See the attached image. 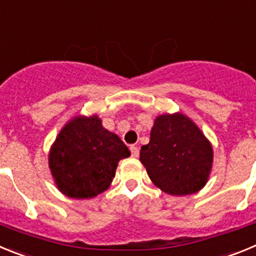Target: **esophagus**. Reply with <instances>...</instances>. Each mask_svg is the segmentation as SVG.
Wrapping results in <instances>:
<instances>
[{"label": "esophagus", "instance_id": "34e87169", "mask_svg": "<svg viewBox=\"0 0 256 256\" xmlns=\"http://www.w3.org/2000/svg\"><path fill=\"white\" fill-rule=\"evenodd\" d=\"M130 150H131V156H132L134 158H138V156H139V148H138L136 145H131Z\"/></svg>", "mask_w": 256, "mask_h": 256}]
</instances>
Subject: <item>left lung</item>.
I'll list each match as a JSON object with an SVG mask.
<instances>
[{
  "mask_svg": "<svg viewBox=\"0 0 256 256\" xmlns=\"http://www.w3.org/2000/svg\"><path fill=\"white\" fill-rule=\"evenodd\" d=\"M140 162L152 182L166 194H195L208 182L213 148L196 124L181 112L154 120L150 140L140 149Z\"/></svg>",
  "mask_w": 256,
  "mask_h": 256,
  "instance_id": "1",
  "label": "left lung"
}]
</instances>
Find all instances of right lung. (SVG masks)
Here are the masks:
<instances>
[{
	"instance_id": "right-lung-1",
	"label": "right lung",
	"mask_w": 256,
	"mask_h": 256,
	"mask_svg": "<svg viewBox=\"0 0 256 256\" xmlns=\"http://www.w3.org/2000/svg\"><path fill=\"white\" fill-rule=\"evenodd\" d=\"M130 150L96 114L78 116L61 128L48 154L56 188L74 199H92L107 190L117 164Z\"/></svg>"
}]
</instances>
